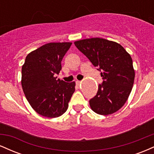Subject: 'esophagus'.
I'll return each mask as SVG.
<instances>
[{
	"mask_svg": "<svg viewBox=\"0 0 154 154\" xmlns=\"http://www.w3.org/2000/svg\"><path fill=\"white\" fill-rule=\"evenodd\" d=\"M76 84H77V86H79V85L81 84V81H79V80H77V81H76Z\"/></svg>",
	"mask_w": 154,
	"mask_h": 154,
	"instance_id": "obj_1",
	"label": "esophagus"
}]
</instances>
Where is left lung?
Masks as SVG:
<instances>
[{
  "instance_id": "left-lung-1",
  "label": "left lung",
  "mask_w": 154,
  "mask_h": 154,
  "mask_svg": "<svg viewBox=\"0 0 154 154\" xmlns=\"http://www.w3.org/2000/svg\"><path fill=\"white\" fill-rule=\"evenodd\" d=\"M75 46L102 71L103 84L90 100L91 109L100 115H109L125 105L132 91L135 69L130 55L119 43L95 38L77 40Z\"/></svg>"
}]
</instances>
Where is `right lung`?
I'll list each match as a JSON object with an SVG mask.
<instances>
[{
  "label": "right lung",
  "instance_id": "right-lung-1",
  "mask_svg": "<svg viewBox=\"0 0 154 154\" xmlns=\"http://www.w3.org/2000/svg\"><path fill=\"white\" fill-rule=\"evenodd\" d=\"M72 43H49L26 56L22 68V86L26 100L40 115L56 118L66 112L75 82L56 79L61 61Z\"/></svg>",
  "mask_w": 154,
  "mask_h": 154
}]
</instances>
